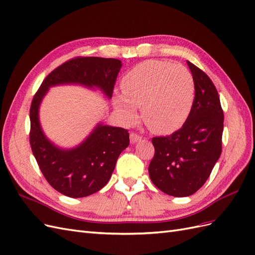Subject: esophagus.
<instances>
[{
	"instance_id": "esophagus-1",
	"label": "esophagus",
	"mask_w": 255,
	"mask_h": 255,
	"mask_svg": "<svg viewBox=\"0 0 255 255\" xmlns=\"http://www.w3.org/2000/svg\"><path fill=\"white\" fill-rule=\"evenodd\" d=\"M141 139V137L138 135L137 133L135 132H130L129 134V140H130V143H135L137 141H139Z\"/></svg>"
}]
</instances>
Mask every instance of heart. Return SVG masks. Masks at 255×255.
I'll return each instance as SVG.
<instances>
[{
  "instance_id": "obj_1",
  "label": "heart",
  "mask_w": 255,
  "mask_h": 255,
  "mask_svg": "<svg viewBox=\"0 0 255 255\" xmlns=\"http://www.w3.org/2000/svg\"><path fill=\"white\" fill-rule=\"evenodd\" d=\"M123 95L114 103L123 120L132 123L137 106L154 133L168 134L186 121L195 98V82L186 67L170 61L149 59L134 66L121 80Z\"/></svg>"
}]
</instances>
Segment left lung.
<instances>
[{"label": "left lung", "mask_w": 255, "mask_h": 255, "mask_svg": "<svg viewBox=\"0 0 255 255\" xmlns=\"http://www.w3.org/2000/svg\"><path fill=\"white\" fill-rule=\"evenodd\" d=\"M195 99L183 127L166 137H153L150 179L165 194L188 197L210 176L222 149L223 111L214 83L190 61Z\"/></svg>", "instance_id": "1"}]
</instances>
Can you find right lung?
I'll use <instances>...</instances> for the list:
<instances>
[{"mask_svg": "<svg viewBox=\"0 0 255 255\" xmlns=\"http://www.w3.org/2000/svg\"><path fill=\"white\" fill-rule=\"evenodd\" d=\"M121 66V60L115 58H71L48 74L33 98L29 110L30 148L45 180L67 197H87L105 186L120 153L129 144L128 130L99 125L78 148L59 150L42 133L38 119L39 104L49 87L66 83L98 86L112 98Z\"/></svg>", "mask_w": 255, "mask_h": 255, "instance_id": "1", "label": "right lung"}]
</instances>
